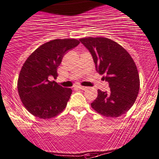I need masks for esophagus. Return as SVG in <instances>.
I'll return each mask as SVG.
<instances>
[{
    "mask_svg": "<svg viewBox=\"0 0 159 159\" xmlns=\"http://www.w3.org/2000/svg\"><path fill=\"white\" fill-rule=\"evenodd\" d=\"M78 88L79 89H81V90H85V89H87V87L81 86V85H79V86H78Z\"/></svg>",
    "mask_w": 159,
    "mask_h": 159,
    "instance_id": "obj_1",
    "label": "esophagus"
}]
</instances>
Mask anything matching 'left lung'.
I'll return each mask as SVG.
<instances>
[{
	"label": "left lung",
	"instance_id": "8db88e82",
	"mask_svg": "<svg viewBox=\"0 0 159 159\" xmlns=\"http://www.w3.org/2000/svg\"><path fill=\"white\" fill-rule=\"evenodd\" d=\"M80 42L93 56L96 69L109 83L111 91L98 90L91 103L97 113L110 118L124 115L134 104L140 89L137 68L128 52L106 38H81Z\"/></svg>",
	"mask_w": 159,
	"mask_h": 159
}]
</instances>
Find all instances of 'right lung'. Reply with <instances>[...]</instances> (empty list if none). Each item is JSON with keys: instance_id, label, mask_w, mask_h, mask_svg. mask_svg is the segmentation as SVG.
<instances>
[{"instance_id": "right-lung-1", "label": "right lung", "mask_w": 159, "mask_h": 159, "mask_svg": "<svg viewBox=\"0 0 159 159\" xmlns=\"http://www.w3.org/2000/svg\"><path fill=\"white\" fill-rule=\"evenodd\" d=\"M79 43L68 38L52 40L27 58L19 73L17 85L22 103L33 115L48 119L65 109L72 90L51 81L50 78L56 79L64 55Z\"/></svg>"}]
</instances>
